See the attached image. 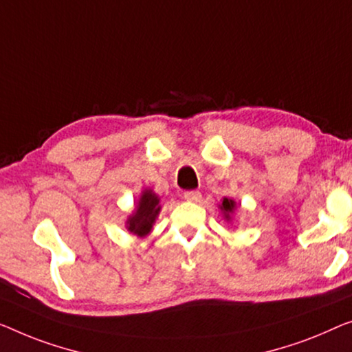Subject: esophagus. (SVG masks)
Returning <instances> with one entry per match:
<instances>
[{
	"instance_id": "esophagus-1",
	"label": "esophagus",
	"mask_w": 352,
	"mask_h": 352,
	"mask_svg": "<svg viewBox=\"0 0 352 352\" xmlns=\"http://www.w3.org/2000/svg\"><path fill=\"white\" fill-rule=\"evenodd\" d=\"M183 197L190 202H199L202 199V194L199 191H185L183 192Z\"/></svg>"
}]
</instances>
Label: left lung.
I'll use <instances>...</instances> for the list:
<instances>
[{
    "instance_id": "1",
    "label": "left lung",
    "mask_w": 352,
    "mask_h": 352,
    "mask_svg": "<svg viewBox=\"0 0 352 352\" xmlns=\"http://www.w3.org/2000/svg\"><path fill=\"white\" fill-rule=\"evenodd\" d=\"M235 207V202L230 201V199H223V204H221V210L224 212V214H226V218L229 219V213H232V210Z\"/></svg>"
}]
</instances>
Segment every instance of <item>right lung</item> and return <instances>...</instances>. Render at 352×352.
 Segmentation results:
<instances>
[{
	"label": "right lung",
	"mask_w": 352,
	"mask_h": 352,
	"mask_svg": "<svg viewBox=\"0 0 352 352\" xmlns=\"http://www.w3.org/2000/svg\"><path fill=\"white\" fill-rule=\"evenodd\" d=\"M160 213V199L156 197V194L151 191H145L140 197L138 210L135 213L128 219V229L131 232L144 237L151 230L156 217Z\"/></svg>",
	"instance_id": "1"
}]
</instances>
